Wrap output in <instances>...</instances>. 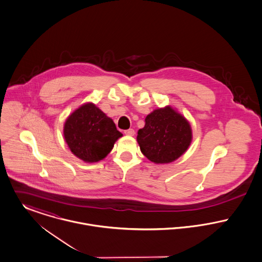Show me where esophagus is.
I'll list each match as a JSON object with an SVG mask.
<instances>
[{
	"label": "esophagus",
	"mask_w": 262,
	"mask_h": 262,
	"mask_svg": "<svg viewBox=\"0 0 262 262\" xmlns=\"http://www.w3.org/2000/svg\"><path fill=\"white\" fill-rule=\"evenodd\" d=\"M124 133H125L127 136H134L135 131H134L133 129H128V130H126Z\"/></svg>",
	"instance_id": "esophagus-1"
}]
</instances>
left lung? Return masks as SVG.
<instances>
[{
	"label": "left lung",
	"mask_w": 262,
	"mask_h": 262,
	"mask_svg": "<svg viewBox=\"0 0 262 262\" xmlns=\"http://www.w3.org/2000/svg\"><path fill=\"white\" fill-rule=\"evenodd\" d=\"M192 132L189 122L170 106L158 108L145 118L137 142L144 156L156 164L170 163L189 147Z\"/></svg>",
	"instance_id": "left-lung-1"
}]
</instances>
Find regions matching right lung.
Listing matches in <instances>:
<instances>
[{"label": "right lung", "mask_w": 262, "mask_h": 262, "mask_svg": "<svg viewBox=\"0 0 262 262\" xmlns=\"http://www.w3.org/2000/svg\"><path fill=\"white\" fill-rule=\"evenodd\" d=\"M63 136L77 158L93 163L104 159L123 136L112 119L94 103H84L66 120Z\"/></svg>", "instance_id": "right-lung-1"}]
</instances>
